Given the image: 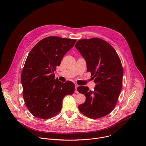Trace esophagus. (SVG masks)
<instances>
[{
	"label": "esophagus",
	"instance_id": "1",
	"mask_svg": "<svg viewBox=\"0 0 146 146\" xmlns=\"http://www.w3.org/2000/svg\"><path fill=\"white\" fill-rule=\"evenodd\" d=\"M76 88H75V91H74V92H75V93H77V94H78V91H77V87H78V85H77V84H76Z\"/></svg>",
	"mask_w": 146,
	"mask_h": 146
}]
</instances>
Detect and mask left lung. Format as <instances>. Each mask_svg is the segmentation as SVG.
<instances>
[{
  "mask_svg": "<svg viewBox=\"0 0 146 146\" xmlns=\"http://www.w3.org/2000/svg\"><path fill=\"white\" fill-rule=\"evenodd\" d=\"M76 48L86 60L96 86L94 91L81 86L77 91L85 95V102L78 106L80 112L92 119L106 116L115 108L122 89L123 68L114 48L99 38L79 40Z\"/></svg>",
  "mask_w": 146,
  "mask_h": 146,
  "instance_id": "obj_1",
  "label": "left lung"
}]
</instances>
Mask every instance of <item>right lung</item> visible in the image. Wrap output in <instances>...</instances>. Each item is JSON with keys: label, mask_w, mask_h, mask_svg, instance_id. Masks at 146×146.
I'll use <instances>...</instances> for the list:
<instances>
[{"label": "right lung", "mask_w": 146, "mask_h": 146, "mask_svg": "<svg viewBox=\"0 0 146 146\" xmlns=\"http://www.w3.org/2000/svg\"><path fill=\"white\" fill-rule=\"evenodd\" d=\"M77 40L57 36L46 37L29 53L21 73L26 106L36 117L47 119L61 110L62 100L74 93L72 81L64 83L55 78L54 72Z\"/></svg>", "instance_id": "add662e5"}]
</instances>
